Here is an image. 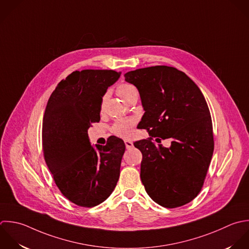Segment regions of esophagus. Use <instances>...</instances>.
<instances>
[{
	"label": "esophagus",
	"instance_id": "1",
	"mask_svg": "<svg viewBox=\"0 0 249 249\" xmlns=\"http://www.w3.org/2000/svg\"><path fill=\"white\" fill-rule=\"evenodd\" d=\"M125 145H126V148H127V149H131L132 147H134L133 142H131V141H129V140H126V141H125Z\"/></svg>",
	"mask_w": 249,
	"mask_h": 249
}]
</instances>
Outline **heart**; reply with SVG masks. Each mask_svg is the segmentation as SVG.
Returning a JSON list of instances; mask_svg holds the SVG:
<instances>
[{"instance_id": "heart-1", "label": "heart", "mask_w": 249, "mask_h": 249, "mask_svg": "<svg viewBox=\"0 0 249 249\" xmlns=\"http://www.w3.org/2000/svg\"><path fill=\"white\" fill-rule=\"evenodd\" d=\"M136 88L130 84H121L117 87V95L126 102L127 98L130 96V94L135 91ZM134 120L133 119H118L116 120L112 127L111 132L120 138H128L131 136L133 132V126H134Z\"/></svg>"}]
</instances>
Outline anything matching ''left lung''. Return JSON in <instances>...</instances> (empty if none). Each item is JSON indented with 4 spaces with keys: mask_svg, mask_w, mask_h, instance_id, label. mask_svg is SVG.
Listing matches in <instances>:
<instances>
[{
    "mask_svg": "<svg viewBox=\"0 0 249 249\" xmlns=\"http://www.w3.org/2000/svg\"><path fill=\"white\" fill-rule=\"evenodd\" d=\"M124 76L141 96L144 113L138 127L151 137L134 143L142 153L141 178L145 191L164 208L186 205L200 193L213 153L205 97L190 77L173 67L138 69ZM152 137L172 138L171 146H156Z\"/></svg>",
    "mask_w": 249,
    "mask_h": 249,
    "instance_id": "left-lung-1",
    "label": "left lung"
}]
</instances>
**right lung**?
I'll list each match as a JSON object with an SVG mask.
<instances>
[{
  "label": "right lung",
  "instance_id": "right-lung-1",
  "mask_svg": "<svg viewBox=\"0 0 249 249\" xmlns=\"http://www.w3.org/2000/svg\"><path fill=\"white\" fill-rule=\"evenodd\" d=\"M112 70L75 71L52 92L42 122L45 163L61 193L71 203L92 208L114 190L125 152L114 136L106 145H91L88 129L100 121L103 97L120 77Z\"/></svg>",
  "mask_w": 249,
  "mask_h": 249
}]
</instances>
